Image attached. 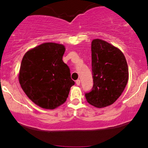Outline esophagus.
Segmentation results:
<instances>
[{
	"label": "esophagus",
	"mask_w": 148,
	"mask_h": 148,
	"mask_svg": "<svg viewBox=\"0 0 148 148\" xmlns=\"http://www.w3.org/2000/svg\"><path fill=\"white\" fill-rule=\"evenodd\" d=\"M80 84H81V81H80L79 79H77L76 81V84L77 85V86H79Z\"/></svg>",
	"instance_id": "obj_1"
}]
</instances>
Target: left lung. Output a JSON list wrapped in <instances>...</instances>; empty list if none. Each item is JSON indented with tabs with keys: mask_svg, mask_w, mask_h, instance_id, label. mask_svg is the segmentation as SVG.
I'll return each instance as SVG.
<instances>
[{
	"mask_svg": "<svg viewBox=\"0 0 148 148\" xmlns=\"http://www.w3.org/2000/svg\"><path fill=\"white\" fill-rule=\"evenodd\" d=\"M91 51L93 87L85 96L90 104L103 108L113 104L125 90L128 65L123 52L102 40L92 41Z\"/></svg>",
	"mask_w": 148,
	"mask_h": 148,
	"instance_id": "left-lung-1",
	"label": "left lung"
}]
</instances>
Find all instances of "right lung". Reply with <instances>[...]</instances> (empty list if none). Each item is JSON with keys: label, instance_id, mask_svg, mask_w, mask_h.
Wrapping results in <instances>:
<instances>
[{"label": "right lung", "instance_id": "1", "mask_svg": "<svg viewBox=\"0 0 148 148\" xmlns=\"http://www.w3.org/2000/svg\"><path fill=\"white\" fill-rule=\"evenodd\" d=\"M65 48L47 42L28 51L22 59L18 81L28 97L37 106L54 109L64 103L74 81L62 61Z\"/></svg>", "mask_w": 148, "mask_h": 148}]
</instances>
